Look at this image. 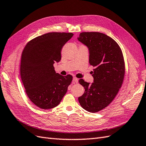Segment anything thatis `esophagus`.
<instances>
[{"label":"esophagus","mask_w":146,"mask_h":146,"mask_svg":"<svg viewBox=\"0 0 146 146\" xmlns=\"http://www.w3.org/2000/svg\"><path fill=\"white\" fill-rule=\"evenodd\" d=\"M72 81L74 83H77L78 81V79L76 77H74L73 79H72Z\"/></svg>","instance_id":"34e87169"}]
</instances>
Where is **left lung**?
Listing matches in <instances>:
<instances>
[{
  "mask_svg": "<svg viewBox=\"0 0 146 146\" xmlns=\"http://www.w3.org/2000/svg\"><path fill=\"white\" fill-rule=\"evenodd\" d=\"M77 39L88 47L89 62L95 67L93 82L79 80L85 90L78 99L83 109L96 113L107 107L117 95L124 77V60L117 43L104 33L83 32Z\"/></svg>",
  "mask_w": 146,
  "mask_h": 146,
  "instance_id": "8db88e82",
  "label": "left lung"
}]
</instances>
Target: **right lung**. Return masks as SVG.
<instances>
[{
    "label": "right lung",
    "mask_w": 146,
    "mask_h": 146,
    "mask_svg": "<svg viewBox=\"0 0 146 146\" xmlns=\"http://www.w3.org/2000/svg\"><path fill=\"white\" fill-rule=\"evenodd\" d=\"M72 33H48L27 43L23 52L21 76L29 98L39 108H53L59 105L72 80L62 76L54 67L61 58V52Z\"/></svg>",
    "instance_id": "1"
}]
</instances>
